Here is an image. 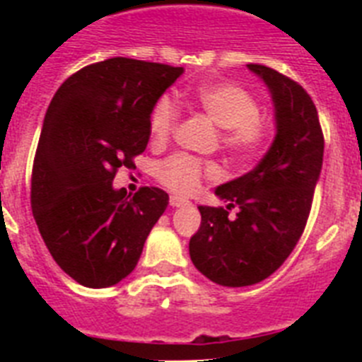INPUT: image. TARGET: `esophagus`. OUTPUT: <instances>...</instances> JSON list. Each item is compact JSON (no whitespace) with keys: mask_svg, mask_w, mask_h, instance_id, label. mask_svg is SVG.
Masks as SVG:
<instances>
[{"mask_svg":"<svg viewBox=\"0 0 362 362\" xmlns=\"http://www.w3.org/2000/svg\"><path fill=\"white\" fill-rule=\"evenodd\" d=\"M187 204H190V201L185 199V197H181V196L170 197V206H174V209H177V206H187Z\"/></svg>","mask_w":362,"mask_h":362,"instance_id":"esophagus-1","label":"esophagus"}]
</instances>
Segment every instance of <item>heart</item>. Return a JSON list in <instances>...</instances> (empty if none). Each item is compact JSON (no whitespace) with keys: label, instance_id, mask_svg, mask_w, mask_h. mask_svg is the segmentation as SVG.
Segmentation results:
<instances>
[{"label":"heart","instance_id":"obj_1","mask_svg":"<svg viewBox=\"0 0 362 362\" xmlns=\"http://www.w3.org/2000/svg\"><path fill=\"white\" fill-rule=\"evenodd\" d=\"M190 105L214 121L219 130L223 150L235 163H248L267 145L270 123L259 114L257 99L235 83H206L190 95ZM179 121V110L168 98H161L150 114V139L163 145L172 137ZM219 170L214 163H203L188 153H175L156 168L159 183L179 194H190L203 179H216Z\"/></svg>","mask_w":362,"mask_h":362}]
</instances>
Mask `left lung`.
Returning <instances> with one entry per match:
<instances>
[{
	"instance_id": "left-lung-1",
	"label": "left lung",
	"mask_w": 362,
	"mask_h": 362,
	"mask_svg": "<svg viewBox=\"0 0 362 362\" xmlns=\"http://www.w3.org/2000/svg\"><path fill=\"white\" fill-rule=\"evenodd\" d=\"M272 94L276 139L248 174L216 188L223 206H199L188 250L194 267L221 286H250L286 261L305 230L319 181L325 137L317 108L297 81L264 65H246ZM238 208L235 218L229 210Z\"/></svg>"
}]
</instances>
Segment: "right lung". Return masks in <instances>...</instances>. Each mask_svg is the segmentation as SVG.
<instances>
[{"label": "right lung", "instance_id": "obj_1", "mask_svg": "<svg viewBox=\"0 0 362 362\" xmlns=\"http://www.w3.org/2000/svg\"><path fill=\"white\" fill-rule=\"evenodd\" d=\"M183 66L112 57L72 74L50 101L32 166L30 204L59 268L88 288L117 284L136 268L168 206L161 188L116 190L150 139V114Z\"/></svg>", "mask_w": 362, "mask_h": 362}]
</instances>
